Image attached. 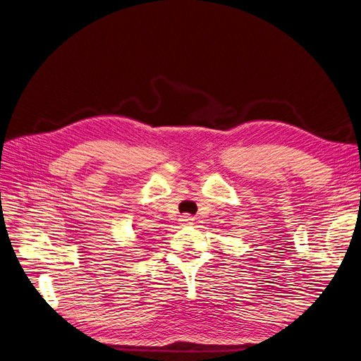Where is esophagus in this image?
<instances>
[{
    "label": "esophagus",
    "instance_id": "obj_1",
    "mask_svg": "<svg viewBox=\"0 0 361 361\" xmlns=\"http://www.w3.org/2000/svg\"><path fill=\"white\" fill-rule=\"evenodd\" d=\"M183 224H192L193 223V217L189 216V214H184L181 216V220H180Z\"/></svg>",
    "mask_w": 361,
    "mask_h": 361
}]
</instances>
